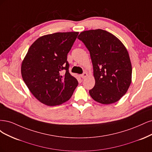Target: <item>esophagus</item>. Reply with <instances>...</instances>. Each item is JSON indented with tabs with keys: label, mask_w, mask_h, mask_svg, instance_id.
I'll return each mask as SVG.
<instances>
[{
	"label": "esophagus",
	"mask_w": 152,
	"mask_h": 152,
	"mask_svg": "<svg viewBox=\"0 0 152 152\" xmlns=\"http://www.w3.org/2000/svg\"><path fill=\"white\" fill-rule=\"evenodd\" d=\"M87 76H88V73L86 72L81 75V77H82V79H85V78H86Z\"/></svg>",
	"instance_id": "obj_1"
}]
</instances>
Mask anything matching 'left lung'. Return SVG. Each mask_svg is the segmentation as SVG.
I'll return each instance as SVG.
<instances>
[{
  "label": "left lung",
  "instance_id": "8db88e82",
  "mask_svg": "<svg viewBox=\"0 0 152 152\" xmlns=\"http://www.w3.org/2000/svg\"><path fill=\"white\" fill-rule=\"evenodd\" d=\"M77 38L90 52L95 80L89 91L91 98L102 104L119 101L131 83L132 66L128 50L119 38L97 29L81 32Z\"/></svg>",
  "mask_w": 152,
  "mask_h": 152
}]
</instances>
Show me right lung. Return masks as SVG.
Returning a JSON list of instances; mask_svg holds the SVG:
<instances>
[{
	"label": "right lung",
	"instance_id": "obj_1",
	"mask_svg": "<svg viewBox=\"0 0 152 152\" xmlns=\"http://www.w3.org/2000/svg\"><path fill=\"white\" fill-rule=\"evenodd\" d=\"M79 32H58L38 38L29 48L21 64V75L29 90L48 106L69 100L78 85L69 72L67 53ZM65 70L64 74L61 71Z\"/></svg>",
	"mask_w": 152,
	"mask_h": 152
}]
</instances>
